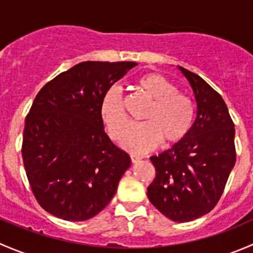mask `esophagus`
Here are the masks:
<instances>
[{
  "label": "esophagus",
  "mask_w": 253,
  "mask_h": 253,
  "mask_svg": "<svg viewBox=\"0 0 253 253\" xmlns=\"http://www.w3.org/2000/svg\"><path fill=\"white\" fill-rule=\"evenodd\" d=\"M141 159H142V157H139V155L131 154V162L133 163V164H136V163H138Z\"/></svg>",
  "instance_id": "obj_1"
}]
</instances>
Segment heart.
<instances>
[{"label": "heart", "mask_w": 253, "mask_h": 253, "mask_svg": "<svg viewBox=\"0 0 253 253\" xmlns=\"http://www.w3.org/2000/svg\"><path fill=\"white\" fill-rule=\"evenodd\" d=\"M136 86L153 101L143 116L145 121L131 125L122 133L120 144L132 153H145L157 147L162 139L164 144L180 142L193 121L191 99L177 93L174 84L159 73L142 76L137 79ZM99 110L110 136L117 138L128 119L121 91L116 86L104 94Z\"/></svg>", "instance_id": "heart-1"}]
</instances>
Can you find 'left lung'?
<instances>
[{
    "mask_svg": "<svg viewBox=\"0 0 253 253\" xmlns=\"http://www.w3.org/2000/svg\"><path fill=\"white\" fill-rule=\"evenodd\" d=\"M177 68L195 94L197 116L180 142L150 158L157 174L147 195L167 218L185 223L209 213L223 195L236 162L235 128L220 94L200 76Z\"/></svg>",
    "mask_w": 253,
    "mask_h": 253,
    "instance_id": "obj_1",
    "label": "left lung"
}]
</instances>
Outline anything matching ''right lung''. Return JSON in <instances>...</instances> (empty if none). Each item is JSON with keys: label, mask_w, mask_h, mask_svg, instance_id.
Instances as JSON below:
<instances>
[{"label": "right lung", "mask_w": 253, "mask_h": 253, "mask_svg": "<svg viewBox=\"0 0 253 253\" xmlns=\"http://www.w3.org/2000/svg\"><path fill=\"white\" fill-rule=\"evenodd\" d=\"M136 62L85 61L45 84L25 117L22 155L33 193L68 221L95 216L112 200L131 158L104 131V94Z\"/></svg>", "instance_id": "right-lung-1"}]
</instances>
